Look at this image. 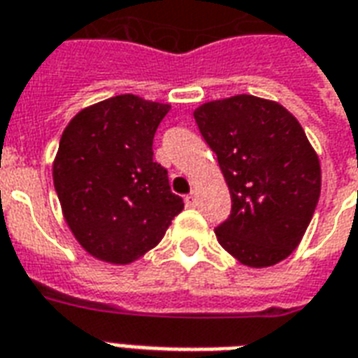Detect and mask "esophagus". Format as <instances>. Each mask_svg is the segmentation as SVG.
I'll return each mask as SVG.
<instances>
[{
    "label": "esophagus",
    "instance_id": "obj_1",
    "mask_svg": "<svg viewBox=\"0 0 358 358\" xmlns=\"http://www.w3.org/2000/svg\"><path fill=\"white\" fill-rule=\"evenodd\" d=\"M185 203H187V208H194L196 206V192L192 190L190 194H187V198H185Z\"/></svg>",
    "mask_w": 358,
    "mask_h": 358
}]
</instances>
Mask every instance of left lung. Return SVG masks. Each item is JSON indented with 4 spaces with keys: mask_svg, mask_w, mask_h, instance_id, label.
<instances>
[{
    "mask_svg": "<svg viewBox=\"0 0 358 358\" xmlns=\"http://www.w3.org/2000/svg\"><path fill=\"white\" fill-rule=\"evenodd\" d=\"M232 198L215 228L241 264L266 268L285 260L308 230L321 194L319 157L296 118L278 101L240 94L194 111Z\"/></svg>",
    "mask_w": 358,
    "mask_h": 358,
    "instance_id": "obj_1",
    "label": "left lung"
}]
</instances>
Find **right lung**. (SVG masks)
I'll list each match as a JSON object with an SVG mask.
<instances>
[{"label": "right lung", "instance_id": "obj_1", "mask_svg": "<svg viewBox=\"0 0 358 358\" xmlns=\"http://www.w3.org/2000/svg\"><path fill=\"white\" fill-rule=\"evenodd\" d=\"M171 109L134 94L75 115L60 138L52 179L62 213L94 259L130 264L158 245L185 208L168 169L152 160V139Z\"/></svg>", "mask_w": 358, "mask_h": 358}]
</instances>
